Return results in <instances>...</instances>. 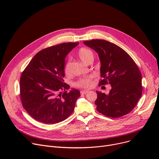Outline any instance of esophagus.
Returning a JSON list of instances; mask_svg holds the SVG:
<instances>
[{
	"label": "esophagus",
	"mask_w": 159,
	"mask_h": 159,
	"mask_svg": "<svg viewBox=\"0 0 159 159\" xmlns=\"http://www.w3.org/2000/svg\"><path fill=\"white\" fill-rule=\"evenodd\" d=\"M88 92H89L88 90H82V91H80L81 94H86V93H88Z\"/></svg>",
	"instance_id": "1"
}]
</instances>
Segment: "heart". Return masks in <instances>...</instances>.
<instances>
[{"label":"heart","instance_id":"1","mask_svg":"<svg viewBox=\"0 0 159 159\" xmlns=\"http://www.w3.org/2000/svg\"><path fill=\"white\" fill-rule=\"evenodd\" d=\"M78 56H79V58H80V60L82 62L86 64L89 58L93 57V53L90 49H89L88 48H81L78 51ZM64 71L66 75H69L70 72V62H68L65 64ZM75 85L78 87H80V88H90L91 86L93 85L92 77L90 76V77H86L83 78V79L79 80V81H77L76 82V84H75Z\"/></svg>","mask_w":159,"mask_h":159}]
</instances>
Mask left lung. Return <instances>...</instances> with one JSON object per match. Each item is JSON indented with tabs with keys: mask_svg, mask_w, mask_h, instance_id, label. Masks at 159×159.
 Instances as JSON below:
<instances>
[{
	"mask_svg": "<svg viewBox=\"0 0 159 159\" xmlns=\"http://www.w3.org/2000/svg\"><path fill=\"white\" fill-rule=\"evenodd\" d=\"M84 44L98 53L103 78L99 84L108 83L111 86L108 94L96 91L97 111L111 118L129 113L143 92L142 75L138 66L124 49L110 42L95 39L84 41Z\"/></svg>",
	"mask_w": 159,
	"mask_h": 159,
	"instance_id": "8db88e82",
	"label": "left lung"
}]
</instances>
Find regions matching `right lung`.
<instances>
[{
    "mask_svg": "<svg viewBox=\"0 0 159 159\" xmlns=\"http://www.w3.org/2000/svg\"><path fill=\"white\" fill-rule=\"evenodd\" d=\"M79 44L66 43L41 50L22 72V104L36 120L53 124L64 120L73 113L80 93L74 88L67 92L70 86L64 83V68L66 57Z\"/></svg>",
    "mask_w": 159,
    "mask_h": 159,
    "instance_id": "add662e5",
    "label": "right lung"
}]
</instances>
